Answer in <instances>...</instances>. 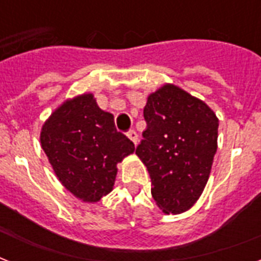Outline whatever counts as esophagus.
Returning <instances> with one entry per match:
<instances>
[{"instance_id":"obj_1","label":"esophagus","mask_w":261,"mask_h":261,"mask_svg":"<svg viewBox=\"0 0 261 261\" xmlns=\"http://www.w3.org/2000/svg\"><path fill=\"white\" fill-rule=\"evenodd\" d=\"M127 137L134 142V145H137V142H138V134L135 133L134 130H130L128 133H127Z\"/></svg>"}]
</instances>
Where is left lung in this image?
I'll list each match as a JSON object with an SVG mask.
<instances>
[{
  "instance_id": "8db88e82",
  "label": "left lung",
  "mask_w": 261,
  "mask_h": 261,
  "mask_svg": "<svg viewBox=\"0 0 261 261\" xmlns=\"http://www.w3.org/2000/svg\"><path fill=\"white\" fill-rule=\"evenodd\" d=\"M146 130L137 155L151 178V195L165 214L194 206L207 184L218 139V118L206 102L173 84L149 94Z\"/></svg>"
}]
</instances>
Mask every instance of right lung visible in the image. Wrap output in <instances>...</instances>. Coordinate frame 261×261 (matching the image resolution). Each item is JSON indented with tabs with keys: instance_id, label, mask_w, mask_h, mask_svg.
I'll use <instances>...</instances> for the list:
<instances>
[{
	"instance_id": "add662e5",
	"label": "right lung",
	"mask_w": 261,
	"mask_h": 261,
	"mask_svg": "<svg viewBox=\"0 0 261 261\" xmlns=\"http://www.w3.org/2000/svg\"><path fill=\"white\" fill-rule=\"evenodd\" d=\"M40 143L62 186L88 203L110 194L116 164L135 150L116 130L114 115L98 108L92 93L58 107L43 124Z\"/></svg>"
}]
</instances>
